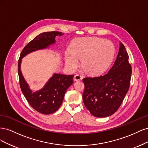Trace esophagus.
Returning a JSON list of instances; mask_svg holds the SVG:
<instances>
[{"label":"esophagus","instance_id":"1","mask_svg":"<svg viewBox=\"0 0 148 148\" xmlns=\"http://www.w3.org/2000/svg\"><path fill=\"white\" fill-rule=\"evenodd\" d=\"M82 79V77L80 75H75L74 77V79L75 80V81H79V80H81Z\"/></svg>","mask_w":148,"mask_h":148}]
</instances>
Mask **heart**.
Returning a JSON list of instances; mask_svg holds the SVG:
<instances>
[{"instance_id": "heart-1", "label": "heart", "mask_w": 148, "mask_h": 148, "mask_svg": "<svg viewBox=\"0 0 148 148\" xmlns=\"http://www.w3.org/2000/svg\"><path fill=\"white\" fill-rule=\"evenodd\" d=\"M115 49L109 40L97 38L78 39L70 46V51L65 54L66 65L75 70L82 60V67L86 73L98 75L107 70L112 62Z\"/></svg>"}]
</instances>
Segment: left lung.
Masks as SVG:
<instances>
[{
    "mask_svg": "<svg viewBox=\"0 0 148 148\" xmlns=\"http://www.w3.org/2000/svg\"><path fill=\"white\" fill-rule=\"evenodd\" d=\"M125 46L120 43L117 59L105 75L84 78L83 95L84 104L96 117L114 114L122 104L129 89L132 66Z\"/></svg>",
    "mask_w": 148,
    "mask_h": 148,
    "instance_id": "1",
    "label": "left lung"
}]
</instances>
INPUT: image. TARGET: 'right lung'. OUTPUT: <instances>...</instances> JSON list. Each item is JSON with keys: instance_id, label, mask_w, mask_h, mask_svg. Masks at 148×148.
I'll list each match as a JSON object with an SVG mask.
<instances>
[{"instance_id": "obj_1", "label": "right lung", "mask_w": 148, "mask_h": 148, "mask_svg": "<svg viewBox=\"0 0 148 148\" xmlns=\"http://www.w3.org/2000/svg\"><path fill=\"white\" fill-rule=\"evenodd\" d=\"M64 33L58 31L45 32L39 34L22 50L18 63V73L22 92L34 109L42 114H51L59 109L62 104L66 89L73 83V75L54 73L40 90L33 92L22 75L20 66L22 58L28 53L48 47L56 42L57 36Z\"/></svg>"}]
</instances>
